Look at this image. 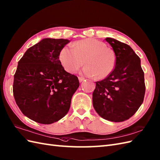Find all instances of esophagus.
Listing matches in <instances>:
<instances>
[{"label": "esophagus", "mask_w": 160, "mask_h": 160, "mask_svg": "<svg viewBox=\"0 0 160 160\" xmlns=\"http://www.w3.org/2000/svg\"><path fill=\"white\" fill-rule=\"evenodd\" d=\"M78 79H79V82H82L83 81H84V78L83 77H78Z\"/></svg>", "instance_id": "obj_1"}]
</instances>
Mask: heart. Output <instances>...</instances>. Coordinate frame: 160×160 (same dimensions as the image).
<instances>
[{
	"label": "heart",
	"mask_w": 160,
	"mask_h": 160,
	"mask_svg": "<svg viewBox=\"0 0 160 160\" xmlns=\"http://www.w3.org/2000/svg\"><path fill=\"white\" fill-rule=\"evenodd\" d=\"M59 60L67 72L75 73L83 64V72L97 79H103L113 71L116 56L104 42L94 38H85L66 45L60 52Z\"/></svg>",
	"instance_id": "b5f03b06"
}]
</instances>
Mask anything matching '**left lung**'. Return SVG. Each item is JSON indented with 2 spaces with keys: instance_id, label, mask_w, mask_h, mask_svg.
<instances>
[{
  "instance_id": "obj_1",
  "label": "left lung",
  "mask_w": 160,
  "mask_h": 160,
  "mask_svg": "<svg viewBox=\"0 0 160 160\" xmlns=\"http://www.w3.org/2000/svg\"><path fill=\"white\" fill-rule=\"evenodd\" d=\"M116 56L113 71L96 82L93 107L101 118L121 122L130 119L141 107L145 93L141 59L130 47L115 38H105Z\"/></svg>"
}]
</instances>
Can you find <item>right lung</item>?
Returning a JSON list of instances; mask_svg holds the SVG:
<instances>
[{
	"mask_svg": "<svg viewBox=\"0 0 160 160\" xmlns=\"http://www.w3.org/2000/svg\"><path fill=\"white\" fill-rule=\"evenodd\" d=\"M70 42L46 38L27 49L18 62L13 85L22 113L34 122L51 124L67 114L79 86L77 77L61 64V49Z\"/></svg>",
	"mask_w": 160,
	"mask_h": 160,
	"instance_id": "right-lung-1",
	"label": "right lung"
}]
</instances>
